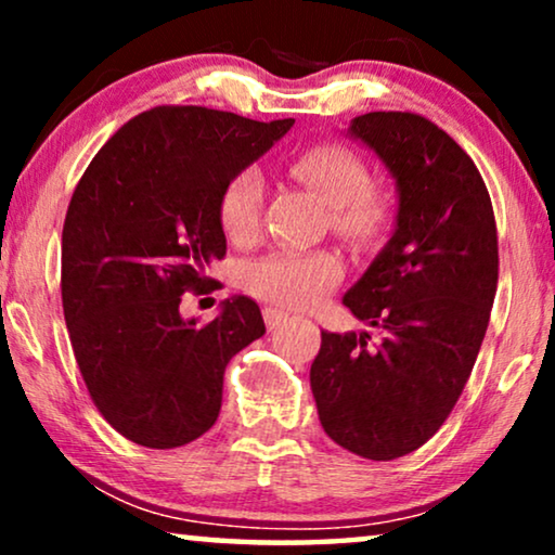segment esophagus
Returning a JSON list of instances; mask_svg holds the SVG:
<instances>
[{
  "label": "esophagus",
  "mask_w": 555,
  "mask_h": 555,
  "mask_svg": "<svg viewBox=\"0 0 555 555\" xmlns=\"http://www.w3.org/2000/svg\"><path fill=\"white\" fill-rule=\"evenodd\" d=\"M287 321V313L278 308H264V323H268V328H278V325H283Z\"/></svg>",
  "instance_id": "1"
}]
</instances>
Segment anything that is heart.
Listing matches in <instances>:
<instances>
[{
  "label": "heart",
  "mask_w": 555,
  "mask_h": 555,
  "mask_svg": "<svg viewBox=\"0 0 555 555\" xmlns=\"http://www.w3.org/2000/svg\"><path fill=\"white\" fill-rule=\"evenodd\" d=\"M287 171L331 207L333 227L353 242H371L386 230L391 204L353 149L318 143L291 156ZM264 202L262 177L242 169L227 181L219 196V219L234 242H249L260 232ZM344 264L333 253H272L249 262L245 285L249 293L287 308H310L333 291Z\"/></svg>",
  "instance_id": "1"
}]
</instances>
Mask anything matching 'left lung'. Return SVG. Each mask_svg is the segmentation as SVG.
Instances as JSON below:
<instances>
[{
	"label": "left lung",
	"instance_id": "left-lung-1",
	"mask_svg": "<svg viewBox=\"0 0 555 555\" xmlns=\"http://www.w3.org/2000/svg\"><path fill=\"white\" fill-rule=\"evenodd\" d=\"M348 133L399 189L397 230L344 295L382 340L323 331L310 389L333 442L386 462L437 435L473 374L498 291V227L473 158L431 120L374 111Z\"/></svg>",
	"mask_w": 555,
	"mask_h": 555
}]
</instances>
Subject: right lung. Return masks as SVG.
I'll use <instances>...</instances> for the list:
<instances>
[{
  "instance_id": "1",
  "label": "right lung",
  "mask_w": 555,
  "mask_h": 555,
  "mask_svg": "<svg viewBox=\"0 0 555 555\" xmlns=\"http://www.w3.org/2000/svg\"><path fill=\"white\" fill-rule=\"evenodd\" d=\"M202 105H158L120 126L75 186L63 227V310L90 399L118 435L173 450L211 429L224 369L264 333L255 300L184 321L227 240L219 196L291 131Z\"/></svg>"
}]
</instances>
